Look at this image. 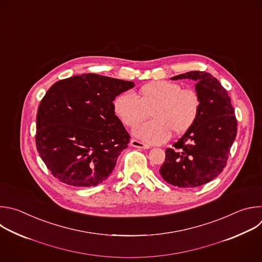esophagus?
I'll list each match as a JSON object with an SVG mask.
<instances>
[{
	"instance_id": "1",
	"label": "esophagus",
	"mask_w": 262,
	"mask_h": 262,
	"mask_svg": "<svg viewBox=\"0 0 262 262\" xmlns=\"http://www.w3.org/2000/svg\"><path fill=\"white\" fill-rule=\"evenodd\" d=\"M130 144H131L132 146H134V147L143 148V149H146V148L149 147L148 144H145V143H143V142H141V141H139V140H137V139H131Z\"/></svg>"
}]
</instances>
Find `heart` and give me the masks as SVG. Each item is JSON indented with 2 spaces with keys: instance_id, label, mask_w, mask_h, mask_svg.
<instances>
[{
  "instance_id": "heart-1",
  "label": "heart",
  "mask_w": 262,
  "mask_h": 262,
  "mask_svg": "<svg viewBox=\"0 0 262 262\" xmlns=\"http://www.w3.org/2000/svg\"><path fill=\"white\" fill-rule=\"evenodd\" d=\"M199 94L178 82L154 80L139 88L138 96L130 93L119 95L114 110L124 125L134 127L143 121L150 111L152 120L138 125L134 134L143 141L160 144L167 141L171 131L187 132L197 121L200 112Z\"/></svg>"
}]
</instances>
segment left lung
<instances>
[{
	"label": "left lung",
	"mask_w": 262,
	"mask_h": 262,
	"mask_svg": "<svg viewBox=\"0 0 262 262\" xmlns=\"http://www.w3.org/2000/svg\"><path fill=\"white\" fill-rule=\"evenodd\" d=\"M193 79L200 97L195 124L165 150L159 169L163 180L180 188H194L218 177L227 163L237 132L230 97L219 80L204 71H191L171 79Z\"/></svg>",
	"instance_id": "left-lung-1"
}]
</instances>
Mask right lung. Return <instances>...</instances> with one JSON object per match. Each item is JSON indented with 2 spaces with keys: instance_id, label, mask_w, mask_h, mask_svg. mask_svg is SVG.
Returning <instances> with one entry per match:
<instances>
[{
  "instance_id": "right-lung-1",
  "label": "right lung",
  "mask_w": 262,
  "mask_h": 262,
  "mask_svg": "<svg viewBox=\"0 0 262 262\" xmlns=\"http://www.w3.org/2000/svg\"><path fill=\"white\" fill-rule=\"evenodd\" d=\"M134 83L88 73L52 84L37 112L36 147L51 174L74 187L101 184L114 170L130 135L114 100Z\"/></svg>"
}]
</instances>
